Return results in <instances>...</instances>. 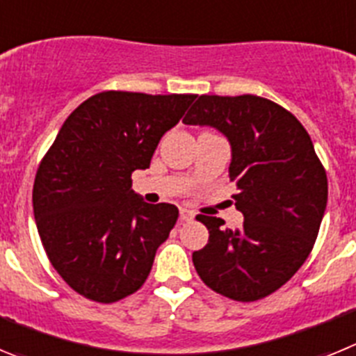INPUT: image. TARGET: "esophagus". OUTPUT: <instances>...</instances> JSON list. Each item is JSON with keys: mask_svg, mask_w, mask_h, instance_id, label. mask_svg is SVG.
<instances>
[{"mask_svg": "<svg viewBox=\"0 0 356 356\" xmlns=\"http://www.w3.org/2000/svg\"><path fill=\"white\" fill-rule=\"evenodd\" d=\"M180 219L181 221H193L194 212L191 209H180Z\"/></svg>", "mask_w": 356, "mask_h": 356, "instance_id": "obj_1", "label": "esophagus"}]
</instances>
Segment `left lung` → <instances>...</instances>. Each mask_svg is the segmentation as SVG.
<instances>
[{"instance_id":"8db88e82","label":"left lung","mask_w":356,"mask_h":356,"mask_svg":"<svg viewBox=\"0 0 356 356\" xmlns=\"http://www.w3.org/2000/svg\"><path fill=\"white\" fill-rule=\"evenodd\" d=\"M185 124L213 127L232 144L229 180L237 185L241 229L200 216L209 242L193 253L203 284L235 301L278 291L312 251L328 201V178L310 135L298 119L266 97L203 96Z\"/></svg>"}]
</instances>
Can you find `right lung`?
<instances>
[{"label": "right lung", "instance_id": "right-lung-1", "mask_svg": "<svg viewBox=\"0 0 356 356\" xmlns=\"http://www.w3.org/2000/svg\"><path fill=\"white\" fill-rule=\"evenodd\" d=\"M196 94L105 90L85 99L40 160L33 213L49 262L87 300L115 301L149 276L178 209L149 205L131 191V172L149 168L162 135Z\"/></svg>", "mask_w": 356, "mask_h": 356}]
</instances>
